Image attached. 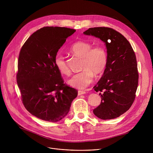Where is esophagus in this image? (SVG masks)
I'll return each mask as SVG.
<instances>
[{
  "label": "esophagus",
  "instance_id": "1",
  "mask_svg": "<svg viewBox=\"0 0 153 153\" xmlns=\"http://www.w3.org/2000/svg\"><path fill=\"white\" fill-rule=\"evenodd\" d=\"M86 94V92L85 91H78V95H81L82 94Z\"/></svg>",
  "mask_w": 153,
  "mask_h": 153
}]
</instances>
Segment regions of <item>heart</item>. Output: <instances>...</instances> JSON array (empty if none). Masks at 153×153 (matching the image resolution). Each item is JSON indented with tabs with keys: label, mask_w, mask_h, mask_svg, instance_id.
Here are the masks:
<instances>
[{
	"label": "heart",
	"mask_w": 153,
	"mask_h": 153,
	"mask_svg": "<svg viewBox=\"0 0 153 153\" xmlns=\"http://www.w3.org/2000/svg\"><path fill=\"white\" fill-rule=\"evenodd\" d=\"M71 51L83 59L82 65L83 71L73 75L68 82L72 87L84 89L92 82L94 73L99 75L105 71L108 63L107 50L102 45L93 47V45L90 42L79 41L72 45ZM54 64L62 74L67 76L70 74V69L63 55L61 53H58L55 56Z\"/></svg>",
	"instance_id": "1"
}]
</instances>
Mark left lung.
Instances as JSON below:
<instances>
[{
	"label": "left lung",
	"mask_w": 153,
	"mask_h": 153,
	"mask_svg": "<svg viewBox=\"0 0 153 153\" xmlns=\"http://www.w3.org/2000/svg\"><path fill=\"white\" fill-rule=\"evenodd\" d=\"M83 33L102 40L108 54L107 66L94 87L97 92L103 91L94 114L102 120L117 118L129 110L135 98L138 72L134 52L129 42L112 28H90Z\"/></svg>",
	"instance_id": "1"
}]
</instances>
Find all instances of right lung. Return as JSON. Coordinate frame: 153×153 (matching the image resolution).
Returning <instances> with one entry per match:
<instances>
[{
	"label": "right lung",
	"mask_w": 153,
	"mask_h": 153,
	"mask_svg": "<svg viewBox=\"0 0 153 153\" xmlns=\"http://www.w3.org/2000/svg\"><path fill=\"white\" fill-rule=\"evenodd\" d=\"M74 29L46 27L32 34L23 45L18 61L17 82L24 106L36 117L57 122L69 113L77 91L64 84L54 57Z\"/></svg>",
	"instance_id": "1"
}]
</instances>
